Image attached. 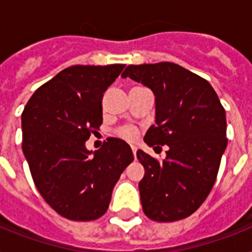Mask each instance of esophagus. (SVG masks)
I'll return each instance as SVG.
<instances>
[{
	"mask_svg": "<svg viewBox=\"0 0 252 252\" xmlns=\"http://www.w3.org/2000/svg\"><path fill=\"white\" fill-rule=\"evenodd\" d=\"M132 152H133V156H134V158L137 157V156H136V153H137V148H136V146H132Z\"/></svg>",
	"mask_w": 252,
	"mask_h": 252,
	"instance_id": "34e87169",
	"label": "esophagus"
}]
</instances>
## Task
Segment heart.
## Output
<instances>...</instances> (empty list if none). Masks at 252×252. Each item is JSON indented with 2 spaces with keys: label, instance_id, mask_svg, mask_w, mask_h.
<instances>
[{
  "label": "heart",
  "instance_id": "1",
  "mask_svg": "<svg viewBox=\"0 0 252 252\" xmlns=\"http://www.w3.org/2000/svg\"><path fill=\"white\" fill-rule=\"evenodd\" d=\"M118 133L120 137L126 138V140H129V141H132V140H134V138L137 137V129H136L134 126H123V128L119 129Z\"/></svg>",
  "mask_w": 252,
  "mask_h": 252
}]
</instances>
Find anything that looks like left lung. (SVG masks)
Wrapping results in <instances>:
<instances>
[{
	"label": "left lung",
	"mask_w": 252,
	"mask_h": 252,
	"mask_svg": "<svg viewBox=\"0 0 252 252\" xmlns=\"http://www.w3.org/2000/svg\"><path fill=\"white\" fill-rule=\"evenodd\" d=\"M122 77L153 91L156 126L144 141L168 146L162 162L137 150L145 168L138 183L144 213L158 222L186 219L204 203L217 178L227 145L225 110L211 84L180 65H129Z\"/></svg>",
	"instance_id": "1"
}]
</instances>
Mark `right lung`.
Wrapping results in <instances>:
<instances>
[{
  "label": "right lung",
  "mask_w": 252,
  "mask_h": 252,
  "mask_svg": "<svg viewBox=\"0 0 252 252\" xmlns=\"http://www.w3.org/2000/svg\"><path fill=\"white\" fill-rule=\"evenodd\" d=\"M126 65H73L40 86L22 112V150L43 199L65 219L91 221L106 213L115 184L133 161L130 146L108 138L87 150L103 122L104 91Z\"/></svg>",
  "instance_id": "obj_1"
}]
</instances>
